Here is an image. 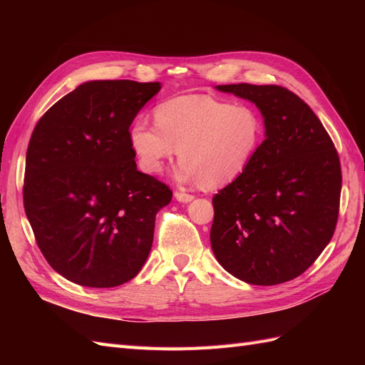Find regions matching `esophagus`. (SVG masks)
Segmentation results:
<instances>
[{
    "instance_id": "34e87169",
    "label": "esophagus",
    "mask_w": 365,
    "mask_h": 365,
    "mask_svg": "<svg viewBox=\"0 0 365 365\" xmlns=\"http://www.w3.org/2000/svg\"><path fill=\"white\" fill-rule=\"evenodd\" d=\"M175 197H176V200H178L180 202H190V201H193V200H195V195L176 190V192H175Z\"/></svg>"
}]
</instances>
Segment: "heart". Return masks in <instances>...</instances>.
Masks as SVG:
<instances>
[{"label": "heart", "mask_w": 365, "mask_h": 365, "mask_svg": "<svg viewBox=\"0 0 365 365\" xmlns=\"http://www.w3.org/2000/svg\"><path fill=\"white\" fill-rule=\"evenodd\" d=\"M153 123L138 118L129 130L141 169L160 173L178 150L176 180L201 182L207 189L244 173L262 140L260 118L251 108L208 96H182L160 103Z\"/></svg>", "instance_id": "obj_1"}]
</instances>
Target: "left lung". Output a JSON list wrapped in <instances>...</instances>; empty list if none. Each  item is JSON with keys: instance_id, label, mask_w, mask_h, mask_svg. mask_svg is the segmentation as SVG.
Listing matches in <instances>:
<instances>
[{"instance_id": "1", "label": "left lung", "mask_w": 365, "mask_h": 365, "mask_svg": "<svg viewBox=\"0 0 365 365\" xmlns=\"http://www.w3.org/2000/svg\"><path fill=\"white\" fill-rule=\"evenodd\" d=\"M260 109L267 138L248 168L213 196L210 242L235 277L271 286L302 275L332 239L341 164L309 105L279 85H219Z\"/></svg>"}]
</instances>
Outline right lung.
Segmentation results:
<instances>
[{"instance_id": "right-lung-1", "label": "right lung", "mask_w": 365, "mask_h": 365, "mask_svg": "<svg viewBox=\"0 0 365 365\" xmlns=\"http://www.w3.org/2000/svg\"><path fill=\"white\" fill-rule=\"evenodd\" d=\"M160 82L93 81L43 114L26 155L24 208L50 267L90 288L134 279L172 190L137 170L129 128Z\"/></svg>"}]
</instances>
